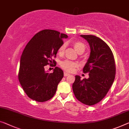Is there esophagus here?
Returning <instances> with one entry per match:
<instances>
[{
  "label": "esophagus",
  "mask_w": 129,
  "mask_h": 129,
  "mask_svg": "<svg viewBox=\"0 0 129 129\" xmlns=\"http://www.w3.org/2000/svg\"><path fill=\"white\" fill-rule=\"evenodd\" d=\"M69 75H70V74H69V73H66V72H64V77H67V76H69Z\"/></svg>",
  "instance_id": "34e87169"
}]
</instances>
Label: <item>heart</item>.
Masks as SVG:
<instances>
[{"label": "heart", "mask_w": 129, "mask_h": 129, "mask_svg": "<svg viewBox=\"0 0 129 129\" xmlns=\"http://www.w3.org/2000/svg\"><path fill=\"white\" fill-rule=\"evenodd\" d=\"M73 45L74 49L77 51L78 53H82L84 52L86 48L85 45L82 42L79 41H75L73 43ZM65 50V44H63L59 47L58 49V52L59 54H63ZM60 66L63 70L67 71V72H73L77 67L78 64L76 62H73L69 60H64L61 61L60 63Z\"/></svg>", "instance_id": "heart-1"}]
</instances>
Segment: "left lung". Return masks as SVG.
I'll list each match as a JSON object with an SVG mask.
<instances>
[{"label": "left lung", "instance_id": "1", "mask_svg": "<svg viewBox=\"0 0 129 129\" xmlns=\"http://www.w3.org/2000/svg\"><path fill=\"white\" fill-rule=\"evenodd\" d=\"M90 45V53L83 72L89 78L81 80L76 76L73 90L78 100L93 106L106 96L114 82L116 66L111 49L102 39L93 35H81Z\"/></svg>", "mask_w": 129, "mask_h": 129}]
</instances>
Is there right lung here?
Returning a JSON list of instances; mask_svg holds the SVG:
<instances>
[{"instance_id":"add662e5","label":"right lung","mask_w":129,"mask_h":129,"mask_svg":"<svg viewBox=\"0 0 129 129\" xmlns=\"http://www.w3.org/2000/svg\"><path fill=\"white\" fill-rule=\"evenodd\" d=\"M67 37L58 31L45 29L36 34L26 45L20 59L18 80L29 98L44 102L54 96L63 71L55 67L53 72L49 73L44 68L47 64L56 66L52 58L63 44V39Z\"/></svg>"}]
</instances>
